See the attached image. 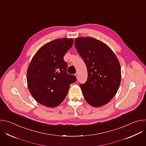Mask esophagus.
Masks as SVG:
<instances>
[{
  "label": "esophagus",
  "instance_id": "obj_1",
  "mask_svg": "<svg viewBox=\"0 0 146 146\" xmlns=\"http://www.w3.org/2000/svg\"><path fill=\"white\" fill-rule=\"evenodd\" d=\"M75 76H76L77 78H78V74L77 73H76L75 74Z\"/></svg>",
  "mask_w": 146,
  "mask_h": 146
}]
</instances>
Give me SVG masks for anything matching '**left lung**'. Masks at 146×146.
<instances>
[{
  "mask_svg": "<svg viewBox=\"0 0 146 146\" xmlns=\"http://www.w3.org/2000/svg\"><path fill=\"white\" fill-rule=\"evenodd\" d=\"M74 45L87 68V80L80 84L84 99L95 108L106 105L120 85L121 73L118 58L108 45L92 37H77Z\"/></svg>",
  "mask_w": 146,
  "mask_h": 146,
  "instance_id": "1",
  "label": "left lung"
}]
</instances>
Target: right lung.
<instances>
[{"mask_svg": "<svg viewBox=\"0 0 146 146\" xmlns=\"http://www.w3.org/2000/svg\"><path fill=\"white\" fill-rule=\"evenodd\" d=\"M73 39L57 38L40 47L32 58L27 70L28 89L33 98L48 108L58 106L66 96L70 85L77 78L66 72L64 60Z\"/></svg>", "mask_w": 146, "mask_h": 146, "instance_id": "right-lung-1", "label": "right lung"}]
</instances>
